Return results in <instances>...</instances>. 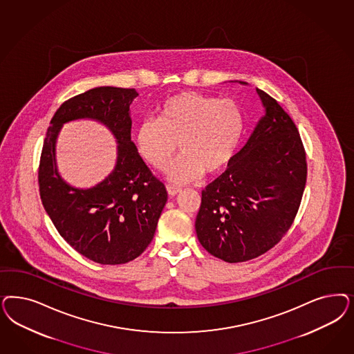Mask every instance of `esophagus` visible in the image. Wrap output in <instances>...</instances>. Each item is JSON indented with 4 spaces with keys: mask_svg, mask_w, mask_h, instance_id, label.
<instances>
[{
    "mask_svg": "<svg viewBox=\"0 0 354 354\" xmlns=\"http://www.w3.org/2000/svg\"><path fill=\"white\" fill-rule=\"evenodd\" d=\"M167 192H168V194L171 195V196H174V195H177L181 192V189L176 187V186H171V185H168L167 186Z\"/></svg>",
    "mask_w": 354,
    "mask_h": 354,
    "instance_id": "esophagus-1",
    "label": "esophagus"
}]
</instances>
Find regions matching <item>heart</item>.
<instances>
[{"label":"heart","instance_id":"b5f03b06","mask_svg":"<svg viewBox=\"0 0 354 354\" xmlns=\"http://www.w3.org/2000/svg\"><path fill=\"white\" fill-rule=\"evenodd\" d=\"M242 133L243 115L236 102L181 92L160 105L158 118L140 121L134 143L142 159L159 171L169 165L178 143L183 155L167 176L171 183H187L227 167Z\"/></svg>","mask_w":354,"mask_h":354}]
</instances>
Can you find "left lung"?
Here are the masks:
<instances>
[{
  "instance_id": "1",
  "label": "left lung",
  "mask_w": 354,
  "mask_h": 354,
  "mask_svg": "<svg viewBox=\"0 0 354 354\" xmlns=\"http://www.w3.org/2000/svg\"><path fill=\"white\" fill-rule=\"evenodd\" d=\"M257 93L264 113L227 171L202 192L195 220L202 246L228 263L272 249L290 228L306 185V155L295 122L274 97Z\"/></svg>"
}]
</instances>
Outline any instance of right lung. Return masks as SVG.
Wrapping results in <instances>:
<instances>
[{
  "mask_svg": "<svg viewBox=\"0 0 354 354\" xmlns=\"http://www.w3.org/2000/svg\"><path fill=\"white\" fill-rule=\"evenodd\" d=\"M137 96L134 88L106 86L71 97L53 115L41 151L39 187L48 216L71 248L100 264H124L146 250L168 198L131 140L130 105ZM78 119L105 125L118 143L114 169L91 188L70 185L57 168V134Z\"/></svg>",
  "mask_w": 354,
  "mask_h": 354,
  "instance_id": "right-lung-1",
  "label": "right lung"
}]
</instances>
